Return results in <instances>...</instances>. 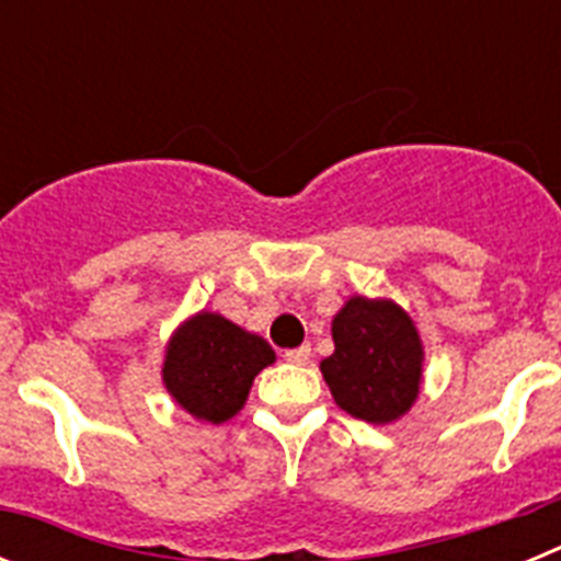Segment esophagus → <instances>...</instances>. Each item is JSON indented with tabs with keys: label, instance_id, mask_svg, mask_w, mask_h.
Segmentation results:
<instances>
[{
	"label": "esophagus",
	"instance_id": "1",
	"mask_svg": "<svg viewBox=\"0 0 561 561\" xmlns=\"http://www.w3.org/2000/svg\"><path fill=\"white\" fill-rule=\"evenodd\" d=\"M286 362H291V365H309L311 362V345H300V348H291L286 351Z\"/></svg>",
	"mask_w": 561,
	"mask_h": 561
}]
</instances>
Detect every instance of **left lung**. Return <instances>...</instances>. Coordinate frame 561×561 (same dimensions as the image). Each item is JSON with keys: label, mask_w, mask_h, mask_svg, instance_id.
Segmentation results:
<instances>
[{"label": "left lung", "mask_w": 561, "mask_h": 561, "mask_svg": "<svg viewBox=\"0 0 561 561\" xmlns=\"http://www.w3.org/2000/svg\"><path fill=\"white\" fill-rule=\"evenodd\" d=\"M334 354L320 362L336 408L368 424L408 415L424 381V342L390 297L351 295L331 320Z\"/></svg>", "instance_id": "left-lung-1"}]
</instances>
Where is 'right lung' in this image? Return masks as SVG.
<instances>
[{
  "label": "right lung",
  "instance_id": "1",
  "mask_svg": "<svg viewBox=\"0 0 561 561\" xmlns=\"http://www.w3.org/2000/svg\"><path fill=\"white\" fill-rule=\"evenodd\" d=\"M275 362L264 336L241 329L219 311H196L165 345L162 385L187 415L225 424L247 404L252 381Z\"/></svg>",
  "mask_w": 561,
  "mask_h": 561
}]
</instances>
